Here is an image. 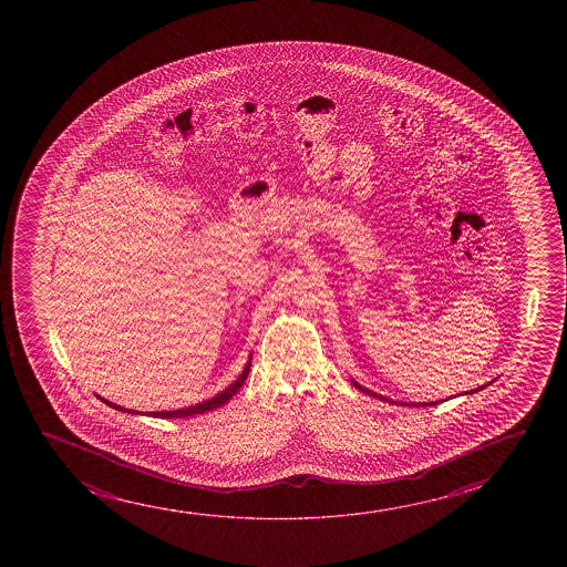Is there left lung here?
I'll return each mask as SVG.
<instances>
[{"label":"left lung","instance_id":"left-lung-1","mask_svg":"<svg viewBox=\"0 0 567 567\" xmlns=\"http://www.w3.org/2000/svg\"><path fill=\"white\" fill-rule=\"evenodd\" d=\"M352 381V385L354 388L360 389L362 393H365V395L375 396V399H380V401H385V403H393V404H403V406H434V404L442 403V401H427V403H399V401H393V399H389V396L380 395V393H373V391H370L368 388H362L358 381ZM484 389V385H481V388L471 389V391H466L465 395H471V393H476V391H482ZM463 395V393H461Z\"/></svg>","mask_w":567,"mask_h":567}]
</instances>
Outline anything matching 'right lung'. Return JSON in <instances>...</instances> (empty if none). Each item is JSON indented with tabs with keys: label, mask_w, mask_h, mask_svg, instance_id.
Instances as JSON below:
<instances>
[{
	"label": "right lung",
	"mask_w": 567,
	"mask_h": 567,
	"mask_svg": "<svg viewBox=\"0 0 567 567\" xmlns=\"http://www.w3.org/2000/svg\"><path fill=\"white\" fill-rule=\"evenodd\" d=\"M249 368H251V357L248 358V362L244 365V370H241L240 375L236 378V380L228 385V388L223 389L220 393H217L215 396H210L207 401H203V403L194 404V406H186V409H178V411H161V412H140L132 411V409H125V406H120L116 403H110L109 399H104V396L96 395L101 399L102 403L109 404L112 409H116V411L127 412V414H147V416H153V419H187V416H195V414H203V412L213 411V409H218V406H223V404L228 403L230 399H233L238 391H240L241 385H244V381L248 378Z\"/></svg>",
	"instance_id": "add662e5"
}]
</instances>
